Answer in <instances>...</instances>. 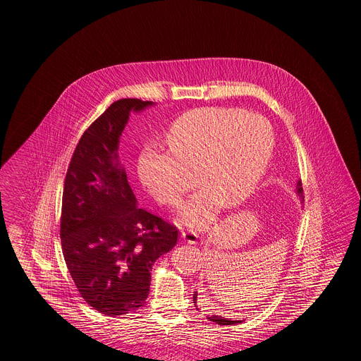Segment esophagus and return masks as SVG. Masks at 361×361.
Here are the masks:
<instances>
[{
  "label": "esophagus",
  "instance_id": "1",
  "mask_svg": "<svg viewBox=\"0 0 361 361\" xmlns=\"http://www.w3.org/2000/svg\"><path fill=\"white\" fill-rule=\"evenodd\" d=\"M181 238L190 245H195L198 240V235L193 231H181Z\"/></svg>",
  "mask_w": 361,
  "mask_h": 361
}]
</instances>
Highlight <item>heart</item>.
<instances>
[{
  "label": "heart",
  "mask_w": 361,
  "mask_h": 361,
  "mask_svg": "<svg viewBox=\"0 0 361 361\" xmlns=\"http://www.w3.org/2000/svg\"><path fill=\"white\" fill-rule=\"evenodd\" d=\"M271 124L258 114L238 109H201L176 119L165 135L168 151L147 144L137 173L153 198L176 207L196 169V192L180 210V222L207 229L226 201L234 205L261 180L274 149Z\"/></svg>",
  "instance_id": "obj_1"
}]
</instances>
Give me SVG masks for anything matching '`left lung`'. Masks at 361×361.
I'll use <instances>...</instances> for the list:
<instances>
[{"mask_svg":"<svg viewBox=\"0 0 361 361\" xmlns=\"http://www.w3.org/2000/svg\"><path fill=\"white\" fill-rule=\"evenodd\" d=\"M296 193L299 195V196H302V193H303V188H302V181H298V186H296ZM302 201H303V196H302ZM197 294L195 293V296H193V300H195V303H196ZM208 319H210L212 322H216L217 324L219 326H230V324H235V323H240V320H229V319H226V317H217V315H213V317H208Z\"/></svg>","mask_w":361,"mask_h":361,"instance_id":"8db88e82","label":"left lung"}]
</instances>
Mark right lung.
<instances>
[{"label":"right lung","mask_w":361,"mask_h":361,"mask_svg":"<svg viewBox=\"0 0 361 361\" xmlns=\"http://www.w3.org/2000/svg\"><path fill=\"white\" fill-rule=\"evenodd\" d=\"M140 99L114 102L82 137L66 173L61 242L80 296L109 317L135 312L149 294L154 261L175 247L178 230L137 208L119 163L121 132Z\"/></svg>","instance_id":"add662e5"}]
</instances>
